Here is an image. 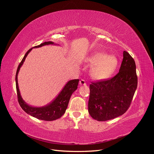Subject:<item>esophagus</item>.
I'll use <instances>...</instances> for the list:
<instances>
[{"label":"esophagus","mask_w":154,"mask_h":154,"mask_svg":"<svg viewBox=\"0 0 154 154\" xmlns=\"http://www.w3.org/2000/svg\"><path fill=\"white\" fill-rule=\"evenodd\" d=\"M80 85H86L85 80H83V79H82V80L80 81Z\"/></svg>","instance_id":"obj_1"}]
</instances>
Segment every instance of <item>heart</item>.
<instances>
[{
	"mask_svg": "<svg viewBox=\"0 0 154 154\" xmlns=\"http://www.w3.org/2000/svg\"><path fill=\"white\" fill-rule=\"evenodd\" d=\"M88 62L92 66L90 74L92 79L97 81L105 80L110 78L118 65V60L114 55L97 53L88 58Z\"/></svg>",
	"mask_w": 154,
	"mask_h": 154,
	"instance_id": "1",
	"label": "heart"
}]
</instances>
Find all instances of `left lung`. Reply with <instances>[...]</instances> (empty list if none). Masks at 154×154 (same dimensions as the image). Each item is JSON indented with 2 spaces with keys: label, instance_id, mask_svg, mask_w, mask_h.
<instances>
[{
  "label": "left lung",
  "instance_id": "1",
  "mask_svg": "<svg viewBox=\"0 0 154 154\" xmlns=\"http://www.w3.org/2000/svg\"><path fill=\"white\" fill-rule=\"evenodd\" d=\"M137 86L136 66L127 51L119 72L110 80L92 82L88 110L91 117L105 122L123 115L131 104Z\"/></svg>",
  "mask_w": 154,
  "mask_h": 154
}]
</instances>
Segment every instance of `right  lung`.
Wrapping results in <instances>:
<instances>
[{"label":"right lung","mask_w":154,"mask_h":154,"mask_svg":"<svg viewBox=\"0 0 154 154\" xmlns=\"http://www.w3.org/2000/svg\"><path fill=\"white\" fill-rule=\"evenodd\" d=\"M49 44H54L53 42L51 41L45 42L39 45L35 46L34 48H40L42 46ZM32 48H32L29 51H27V52L26 53L24 58H22L21 62L20 63L19 66H18L17 68L15 76V81L18 101V103H19L21 108L24 110L27 114L31 115L32 117L44 121L56 120L60 118H61L64 114V113L66 112V110L67 108L69 101L70 98H71V96L72 93L75 91L78 88L79 79H76V80L69 81L66 83V85L64 86L62 91L59 93V94L57 96V97L47 105L42 107H35L27 104L26 102L23 100L22 97L20 95L19 88H18L17 77L20 67H22V64L24 63L27 54L29 53L30 51L32 49Z\"/></svg>","instance_id":"right-lung-1"}]
</instances>
